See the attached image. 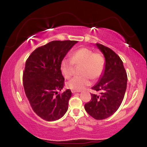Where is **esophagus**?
<instances>
[{
	"instance_id": "1",
	"label": "esophagus",
	"mask_w": 147,
	"mask_h": 147,
	"mask_svg": "<svg viewBox=\"0 0 147 147\" xmlns=\"http://www.w3.org/2000/svg\"><path fill=\"white\" fill-rule=\"evenodd\" d=\"M71 92L73 94H76V93H78V92H76V91H74V90H72Z\"/></svg>"
}]
</instances>
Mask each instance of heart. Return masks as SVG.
<instances>
[{
    "mask_svg": "<svg viewBox=\"0 0 147 147\" xmlns=\"http://www.w3.org/2000/svg\"><path fill=\"white\" fill-rule=\"evenodd\" d=\"M81 65L80 74L66 83L67 88L80 91L91 84V79L97 80L102 76L105 68V61L101 53L94 52L90 49L81 48L72 53L71 58L65 57L61 63V71L66 79L73 76L75 66Z\"/></svg>",
    "mask_w": 147,
    "mask_h": 147,
    "instance_id": "obj_1",
    "label": "heart"
}]
</instances>
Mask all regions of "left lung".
<instances>
[{"mask_svg":"<svg viewBox=\"0 0 147 147\" xmlns=\"http://www.w3.org/2000/svg\"><path fill=\"white\" fill-rule=\"evenodd\" d=\"M96 46L104 55L105 68L92 88L101 92V95L91 94L92 99L84 105V109L94 119L101 120L111 116L119 109L127 89V75L123 61L114 51L101 44Z\"/></svg>","mask_w":147,"mask_h":147,"instance_id":"obj_1","label":"left lung"}]
</instances>
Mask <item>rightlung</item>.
Wrapping results in <instances>:
<instances>
[{"label": "right lung", "instance_id": "obj_1", "mask_svg": "<svg viewBox=\"0 0 147 147\" xmlns=\"http://www.w3.org/2000/svg\"><path fill=\"white\" fill-rule=\"evenodd\" d=\"M78 42L51 41L35 49L26 62L22 78L26 96L33 111L47 121L59 119L68 110L71 90L57 94L64 83L61 63Z\"/></svg>", "mask_w": 147, "mask_h": 147}]
</instances>
